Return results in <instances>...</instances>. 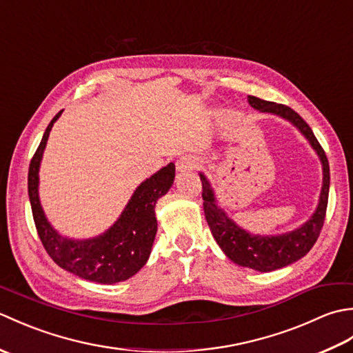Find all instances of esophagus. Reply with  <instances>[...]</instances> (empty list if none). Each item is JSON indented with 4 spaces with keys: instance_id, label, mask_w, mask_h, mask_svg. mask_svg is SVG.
Listing matches in <instances>:
<instances>
[{
    "instance_id": "34e87169",
    "label": "esophagus",
    "mask_w": 353,
    "mask_h": 353,
    "mask_svg": "<svg viewBox=\"0 0 353 353\" xmlns=\"http://www.w3.org/2000/svg\"><path fill=\"white\" fill-rule=\"evenodd\" d=\"M194 168H196V162H194V159H192V157H190V156H183V157H181V159L176 162V170L179 172L191 171Z\"/></svg>"
}]
</instances>
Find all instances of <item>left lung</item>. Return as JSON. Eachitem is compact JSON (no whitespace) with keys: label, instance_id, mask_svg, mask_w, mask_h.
Returning a JSON list of instances; mask_svg holds the SVG:
<instances>
[{"label":"left lung","instance_id":"8db88e82","mask_svg":"<svg viewBox=\"0 0 353 353\" xmlns=\"http://www.w3.org/2000/svg\"><path fill=\"white\" fill-rule=\"evenodd\" d=\"M247 101L261 114L281 117L294 125L317 153L321 168H323V185H321L319 205L311 219L297 229L281 235H254L238 226L234 220L229 219L226 211L219 206V200H216L214 188L205 172H199L201 186H203L201 197H203L205 216L220 249L238 265L253 268L256 272H273V270L287 267L292 262L302 259L316 244L320 230L323 228L327 208L329 179H331L329 177V162L323 148L314 137L311 127L303 121V118L297 112L283 106V104L261 100L253 95L247 97Z\"/></svg>","mask_w":353,"mask_h":353}]
</instances>
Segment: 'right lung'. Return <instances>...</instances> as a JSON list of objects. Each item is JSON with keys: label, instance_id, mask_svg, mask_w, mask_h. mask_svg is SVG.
Wrapping results in <instances>:
<instances>
[{"label": "right lung", "instance_id": "1", "mask_svg": "<svg viewBox=\"0 0 353 353\" xmlns=\"http://www.w3.org/2000/svg\"><path fill=\"white\" fill-rule=\"evenodd\" d=\"M51 119L28 168V197L33 220L45 250L66 272L97 283H117L129 279L145 265L154 243L157 221L154 206L174 182L176 168L170 162L145 179L123 209L121 215L101 235L88 239L63 236L51 226L39 199V168L51 127L62 115Z\"/></svg>", "mask_w": 353, "mask_h": 353}]
</instances>
